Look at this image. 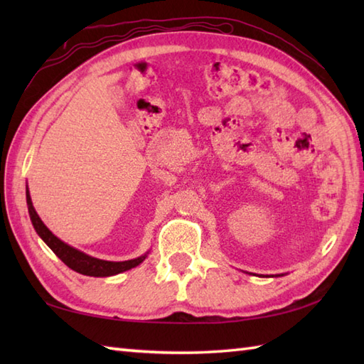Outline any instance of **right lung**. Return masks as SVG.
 <instances>
[{"mask_svg": "<svg viewBox=\"0 0 364 364\" xmlns=\"http://www.w3.org/2000/svg\"><path fill=\"white\" fill-rule=\"evenodd\" d=\"M26 203H28V211H29L31 222H33L37 235L43 239L45 244L48 245L54 253H56V257L60 261H63L64 264H67L68 267L76 270V272H80L82 275L107 277V275H115V274L125 272V270L133 269V267L141 264V262L146 257V255H144V257H139L136 259L120 261V262L92 258V257H89V255L76 250V249H73V247L67 245L65 242L60 241V239H58L48 228L43 225V222L41 220V218H38L36 210H34L33 202H31L29 191H26Z\"/></svg>", "mask_w": 364, "mask_h": 364, "instance_id": "obj_1", "label": "right lung"}]
</instances>
